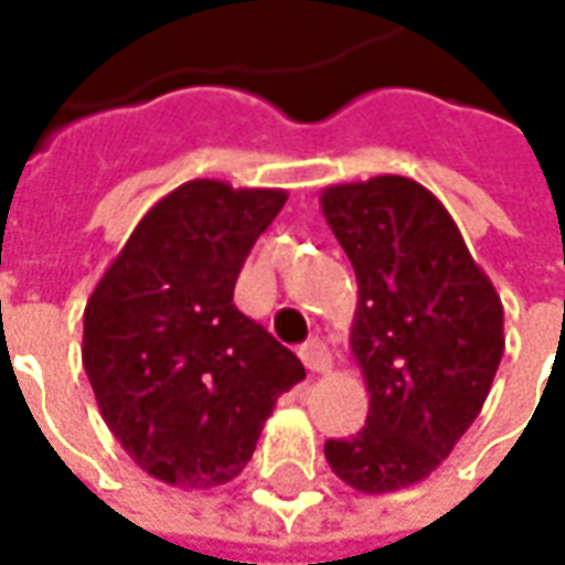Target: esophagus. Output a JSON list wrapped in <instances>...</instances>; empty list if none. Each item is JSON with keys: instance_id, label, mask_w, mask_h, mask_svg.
Wrapping results in <instances>:
<instances>
[{"instance_id": "1", "label": "esophagus", "mask_w": 565, "mask_h": 565, "mask_svg": "<svg viewBox=\"0 0 565 565\" xmlns=\"http://www.w3.org/2000/svg\"><path fill=\"white\" fill-rule=\"evenodd\" d=\"M301 361H305V367L315 371V374H327V371L333 367V355H330V349H327L320 339H311V342L301 345Z\"/></svg>"}]
</instances>
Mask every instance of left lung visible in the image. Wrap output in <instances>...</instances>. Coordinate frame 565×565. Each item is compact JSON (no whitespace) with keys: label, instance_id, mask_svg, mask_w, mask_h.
<instances>
[{"label":"left lung","instance_id":"8db88e82","mask_svg":"<svg viewBox=\"0 0 565 565\" xmlns=\"http://www.w3.org/2000/svg\"><path fill=\"white\" fill-rule=\"evenodd\" d=\"M320 210L359 279L349 342L371 393L364 427L323 452L349 488L390 493L424 481L478 418L507 349L503 305L418 182L330 185Z\"/></svg>","mask_w":565,"mask_h":565}]
</instances>
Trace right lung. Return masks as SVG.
Instances as JSON below:
<instances>
[{"instance_id": "right-lung-1", "label": "right lung", "mask_w": 565, "mask_h": 565, "mask_svg": "<svg viewBox=\"0 0 565 565\" xmlns=\"http://www.w3.org/2000/svg\"><path fill=\"white\" fill-rule=\"evenodd\" d=\"M282 188L194 179L150 206L84 308L81 359L99 415L172 488H220L248 466L305 367L232 305Z\"/></svg>"}]
</instances>
